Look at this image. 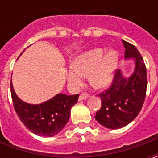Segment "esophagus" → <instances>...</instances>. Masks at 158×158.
Segmentation results:
<instances>
[{"instance_id":"esophagus-1","label":"esophagus","mask_w":158,"mask_h":158,"mask_svg":"<svg viewBox=\"0 0 158 158\" xmlns=\"http://www.w3.org/2000/svg\"><path fill=\"white\" fill-rule=\"evenodd\" d=\"M88 98H89V95L87 94V93H82V94L79 96V101L87 99Z\"/></svg>"}]
</instances>
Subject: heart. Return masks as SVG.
<instances>
[{"mask_svg": "<svg viewBox=\"0 0 158 158\" xmlns=\"http://www.w3.org/2000/svg\"><path fill=\"white\" fill-rule=\"evenodd\" d=\"M119 54L116 50L106 52L103 48H94L78 55L66 72L71 87L78 88L89 76V83L97 89L106 87L112 82L118 63Z\"/></svg>", "mask_w": 158, "mask_h": 158, "instance_id": "heart-1", "label": "heart"}]
</instances>
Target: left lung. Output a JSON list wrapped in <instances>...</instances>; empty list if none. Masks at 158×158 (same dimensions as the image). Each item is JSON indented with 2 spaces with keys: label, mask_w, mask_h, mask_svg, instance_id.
<instances>
[{
  "label": "left lung",
  "mask_w": 158,
  "mask_h": 158,
  "mask_svg": "<svg viewBox=\"0 0 158 158\" xmlns=\"http://www.w3.org/2000/svg\"><path fill=\"white\" fill-rule=\"evenodd\" d=\"M125 59L135 60V69L125 77L119 69L115 71L112 86L99 94L102 106L95 118L109 129H118L132 122L141 111L147 90L146 67L136 47L122 40Z\"/></svg>",
  "instance_id": "8db88e82"
}]
</instances>
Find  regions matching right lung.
I'll return each mask as SVG.
<instances>
[{
	"mask_svg": "<svg viewBox=\"0 0 158 158\" xmlns=\"http://www.w3.org/2000/svg\"><path fill=\"white\" fill-rule=\"evenodd\" d=\"M10 90L17 116L29 130L39 136H54L62 130L69 119L71 108L79 98L77 94L68 96L59 93L46 102L31 105L17 97L12 82Z\"/></svg>",
	"mask_w": 158,
	"mask_h": 158,
	"instance_id": "right-lung-1",
	"label": "right lung"
}]
</instances>
